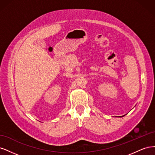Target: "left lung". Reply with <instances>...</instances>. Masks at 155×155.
Listing matches in <instances>:
<instances>
[{"label":"left lung","mask_w":155,"mask_h":155,"mask_svg":"<svg viewBox=\"0 0 155 155\" xmlns=\"http://www.w3.org/2000/svg\"><path fill=\"white\" fill-rule=\"evenodd\" d=\"M125 115H124V116H119V117H124Z\"/></svg>","instance_id":"left-lung-1"}]
</instances>
